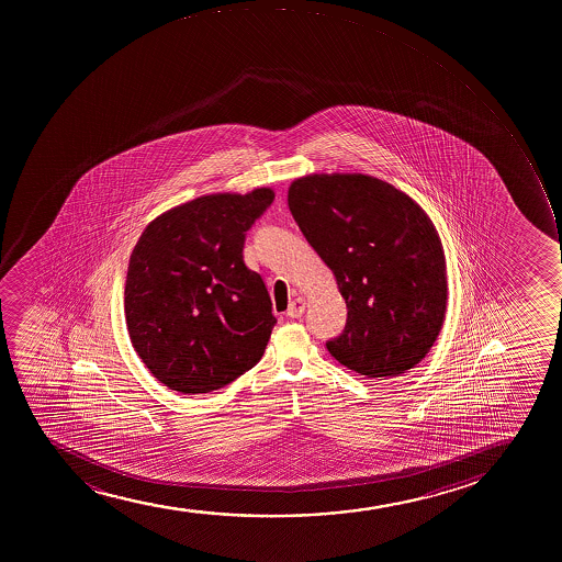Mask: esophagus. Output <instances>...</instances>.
<instances>
[{"mask_svg":"<svg viewBox=\"0 0 562 562\" xmlns=\"http://www.w3.org/2000/svg\"><path fill=\"white\" fill-rule=\"evenodd\" d=\"M304 310H306V301H304L303 296H296L295 301L290 304V308H288V316L301 317L304 314Z\"/></svg>","mask_w":562,"mask_h":562,"instance_id":"1","label":"esophagus"}]
</instances>
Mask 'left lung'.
<instances>
[{
    "mask_svg": "<svg viewBox=\"0 0 562 562\" xmlns=\"http://www.w3.org/2000/svg\"><path fill=\"white\" fill-rule=\"evenodd\" d=\"M288 203L346 301V330L328 353L370 379L409 372L447 314V259L428 213L364 173L296 177Z\"/></svg>",
    "mask_w": 562,
    "mask_h": 562,
    "instance_id": "obj_1",
    "label": "left lung"
}]
</instances>
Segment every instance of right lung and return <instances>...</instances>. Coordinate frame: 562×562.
Instances as JSON below:
<instances>
[{
	"label": "right lung",
	"instance_id": "add662e5",
	"mask_svg": "<svg viewBox=\"0 0 562 562\" xmlns=\"http://www.w3.org/2000/svg\"><path fill=\"white\" fill-rule=\"evenodd\" d=\"M272 200L269 187L200 195L139 235L126 271V330L147 370L171 391L222 389L266 351L277 319L243 246Z\"/></svg>",
	"mask_w": 562,
	"mask_h": 562
}]
</instances>
